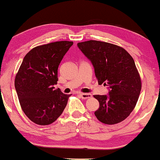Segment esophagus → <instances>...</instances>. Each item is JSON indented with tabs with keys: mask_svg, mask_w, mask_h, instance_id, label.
<instances>
[{
	"mask_svg": "<svg viewBox=\"0 0 160 160\" xmlns=\"http://www.w3.org/2000/svg\"><path fill=\"white\" fill-rule=\"evenodd\" d=\"M79 95L83 99H88V98L92 97V95L90 93H79Z\"/></svg>",
	"mask_w": 160,
	"mask_h": 160,
	"instance_id": "esophagus-1",
	"label": "esophagus"
}]
</instances>
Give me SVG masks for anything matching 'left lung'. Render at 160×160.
<instances>
[{
    "instance_id": "obj_1",
    "label": "left lung",
    "mask_w": 160,
    "mask_h": 160,
    "mask_svg": "<svg viewBox=\"0 0 160 160\" xmlns=\"http://www.w3.org/2000/svg\"><path fill=\"white\" fill-rule=\"evenodd\" d=\"M77 45L92 62L98 84L110 88L108 96H93L99 102L96 118L106 125L122 122L134 109L142 88L133 58L122 47L104 41L90 40Z\"/></svg>"
}]
</instances>
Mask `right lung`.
<instances>
[{
  "mask_svg": "<svg viewBox=\"0 0 160 160\" xmlns=\"http://www.w3.org/2000/svg\"><path fill=\"white\" fill-rule=\"evenodd\" d=\"M72 41L41 45L26 55L15 78L20 105L25 115L39 125H48L62 115L72 94L53 85L58 82V65Z\"/></svg>",
  "mask_w": 160,
  "mask_h": 160,
  "instance_id": "1",
  "label": "right lung"
}]
</instances>
